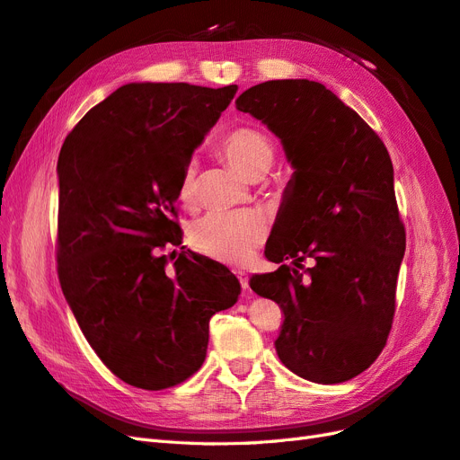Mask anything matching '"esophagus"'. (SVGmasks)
Listing matches in <instances>:
<instances>
[{
  "label": "esophagus",
  "instance_id": "34e87169",
  "mask_svg": "<svg viewBox=\"0 0 460 460\" xmlns=\"http://www.w3.org/2000/svg\"><path fill=\"white\" fill-rule=\"evenodd\" d=\"M238 280H240L242 289H243V294H245V291L249 289V280H247V276H245L243 272H238Z\"/></svg>",
  "mask_w": 460,
  "mask_h": 460
}]
</instances>
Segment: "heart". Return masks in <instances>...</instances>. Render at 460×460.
I'll return each instance as SVG.
<instances>
[{
    "instance_id": "obj_1",
    "label": "heart",
    "mask_w": 460,
    "mask_h": 460,
    "mask_svg": "<svg viewBox=\"0 0 460 460\" xmlns=\"http://www.w3.org/2000/svg\"><path fill=\"white\" fill-rule=\"evenodd\" d=\"M218 151L245 176H261L276 159L274 137L253 124H238L217 144ZM196 163H186L178 178L176 199L182 207L196 205ZM269 234V222L255 208L235 213H208L190 228V242L196 252L218 262L242 264L253 255Z\"/></svg>"
}]
</instances>
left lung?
<instances>
[{
	"label": "left lung",
	"mask_w": 460,
	"mask_h": 460,
	"mask_svg": "<svg viewBox=\"0 0 460 460\" xmlns=\"http://www.w3.org/2000/svg\"><path fill=\"white\" fill-rule=\"evenodd\" d=\"M235 107L280 137L296 169L264 247L269 261L291 259L296 269L280 264L249 282L284 313L276 353L305 380H351L378 358L394 324L405 226L392 159L380 136L318 82H262ZM305 258L314 267L301 275Z\"/></svg>",
	"instance_id": "left-lung-1"
}]
</instances>
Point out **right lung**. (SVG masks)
Listing matches in <instances>:
<instances>
[{"mask_svg":"<svg viewBox=\"0 0 460 460\" xmlns=\"http://www.w3.org/2000/svg\"><path fill=\"white\" fill-rule=\"evenodd\" d=\"M238 86H120L68 132L59 153L58 274L102 363L159 392L196 374L208 320L238 301L225 264L182 243L176 186ZM184 249V247H180Z\"/></svg>","mask_w":460,"mask_h":460,"instance_id":"1","label":"right lung"}]
</instances>
